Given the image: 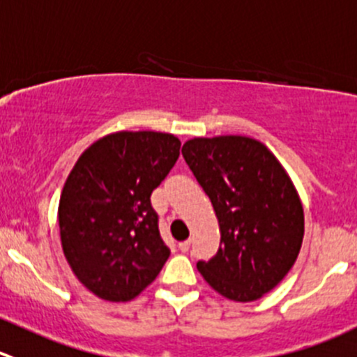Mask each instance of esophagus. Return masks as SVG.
I'll return each instance as SVG.
<instances>
[{
    "label": "esophagus",
    "instance_id": "1",
    "mask_svg": "<svg viewBox=\"0 0 357 357\" xmlns=\"http://www.w3.org/2000/svg\"><path fill=\"white\" fill-rule=\"evenodd\" d=\"M179 249H181V252H186L190 249V241H183V242H179V245H178Z\"/></svg>",
    "mask_w": 357,
    "mask_h": 357
}]
</instances>
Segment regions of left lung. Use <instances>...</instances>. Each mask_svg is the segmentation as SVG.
I'll return each instance as SVG.
<instances>
[{
  "mask_svg": "<svg viewBox=\"0 0 357 357\" xmlns=\"http://www.w3.org/2000/svg\"><path fill=\"white\" fill-rule=\"evenodd\" d=\"M181 153L220 225V249L197 263L200 275L225 298L259 300L286 278L302 248L305 218L295 183L248 136L193 137Z\"/></svg>",
  "mask_w": 357,
  "mask_h": 357,
  "instance_id": "left-lung-1",
  "label": "left lung"
}]
</instances>
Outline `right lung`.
<instances>
[{"label":"right lung","instance_id":"right-lung-1","mask_svg":"<svg viewBox=\"0 0 357 357\" xmlns=\"http://www.w3.org/2000/svg\"><path fill=\"white\" fill-rule=\"evenodd\" d=\"M181 141L119 130L86 148L59 200V231L73 274L106 302H129L167 261L150 195L179 157Z\"/></svg>","mask_w":357,"mask_h":357}]
</instances>
